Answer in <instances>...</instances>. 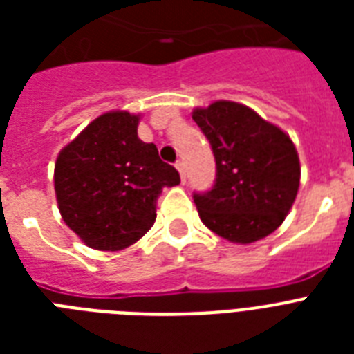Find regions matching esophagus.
I'll list each match as a JSON object with an SVG mask.
<instances>
[{
    "label": "esophagus",
    "instance_id": "obj_1",
    "mask_svg": "<svg viewBox=\"0 0 354 354\" xmlns=\"http://www.w3.org/2000/svg\"><path fill=\"white\" fill-rule=\"evenodd\" d=\"M176 169L180 172V178H182V182H185V163L182 160L176 161Z\"/></svg>",
    "mask_w": 354,
    "mask_h": 354
}]
</instances>
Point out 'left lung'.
<instances>
[{
  "instance_id": "8db88e82",
  "label": "left lung",
  "mask_w": 354,
  "mask_h": 354,
  "mask_svg": "<svg viewBox=\"0 0 354 354\" xmlns=\"http://www.w3.org/2000/svg\"><path fill=\"white\" fill-rule=\"evenodd\" d=\"M193 119L209 139L216 163L215 185L193 196L200 221L236 244L274 233L299 189L301 167L292 139L239 102L196 108Z\"/></svg>"
}]
</instances>
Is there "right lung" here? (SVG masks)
I'll return each mask as SVG.
<instances>
[{"label":"right lung","mask_w":354,"mask_h":354,"mask_svg":"<svg viewBox=\"0 0 354 354\" xmlns=\"http://www.w3.org/2000/svg\"><path fill=\"white\" fill-rule=\"evenodd\" d=\"M138 124L133 113H102L60 150L55 163L60 215L93 250L132 246L154 224L161 189L180 183L156 145L138 138Z\"/></svg>","instance_id":"right-lung-1"}]
</instances>
